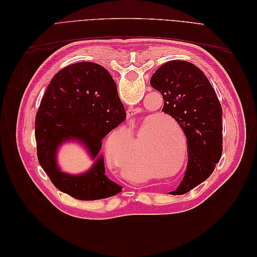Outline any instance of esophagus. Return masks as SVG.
I'll return each instance as SVG.
<instances>
[{"label":"esophagus","mask_w":257,"mask_h":257,"mask_svg":"<svg viewBox=\"0 0 257 257\" xmlns=\"http://www.w3.org/2000/svg\"><path fill=\"white\" fill-rule=\"evenodd\" d=\"M136 113H137V111H136L135 109H128V110H127V118H128V119L133 118V116L136 115Z\"/></svg>","instance_id":"obj_1"}]
</instances>
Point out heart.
<instances>
[{"label": "heart", "instance_id": "1", "mask_svg": "<svg viewBox=\"0 0 257 257\" xmlns=\"http://www.w3.org/2000/svg\"><path fill=\"white\" fill-rule=\"evenodd\" d=\"M173 125L184 137L182 128L170 118L152 113L139 122L132 138L128 130L121 127L108 136L105 153L109 164L123 169L124 176L142 181L150 172L167 168L180 152V139ZM144 159H143L142 158Z\"/></svg>", "mask_w": 257, "mask_h": 257}]
</instances>
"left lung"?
Masks as SVG:
<instances>
[{"mask_svg": "<svg viewBox=\"0 0 257 257\" xmlns=\"http://www.w3.org/2000/svg\"><path fill=\"white\" fill-rule=\"evenodd\" d=\"M163 95L162 111L172 115L188 139L189 160L182 182L172 194L181 195L210 177L223 151L222 107L206 75L190 62L174 60L151 77Z\"/></svg>", "mask_w": 257, "mask_h": 257, "instance_id": "obj_1", "label": "left lung"}]
</instances>
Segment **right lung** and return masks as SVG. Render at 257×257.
Segmentation results:
<instances>
[{"label": "right lung", "instance_id": "add662e5", "mask_svg": "<svg viewBox=\"0 0 257 257\" xmlns=\"http://www.w3.org/2000/svg\"><path fill=\"white\" fill-rule=\"evenodd\" d=\"M125 118L115 82L103 66L79 62L54 75L35 118L37 159L53 185L80 200L103 199L120 193L121 186L106 176L99 150L102 139ZM66 140L80 141L97 160L88 173L71 176L59 172L55 154Z\"/></svg>", "mask_w": 257, "mask_h": 257}]
</instances>
